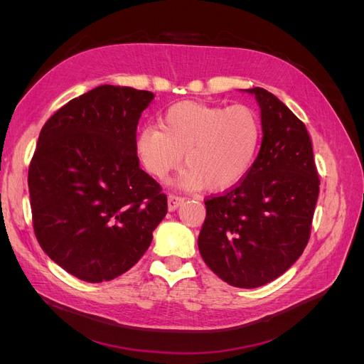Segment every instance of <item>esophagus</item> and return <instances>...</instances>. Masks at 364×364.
Instances as JSON below:
<instances>
[{"label": "esophagus", "instance_id": "obj_1", "mask_svg": "<svg viewBox=\"0 0 364 364\" xmlns=\"http://www.w3.org/2000/svg\"><path fill=\"white\" fill-rule=\"evenodd\" d=\"M183 197L181 196H176V194H168V199H167V203H168V211H174V209H178L182 203H183Z\"/></svg>", "mask_w": 364, "mask_h": 364}]
</instances>
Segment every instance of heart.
<instances>
[{
  "label": "heart",
  "mask_w": 364,
  "mask_h": 364,
  "mask_svg": "<svg viewBox=\"0 0 364 364\" xmlns=\"http://www.w3.org/2000/svg\"><path fill=\"white\" fill-rule=\"evenodd\" d=\"M261 118L246 105L220 106L181 102L168 107L161 127L139 130L135 151L153 178L165 179L183 159L188 165L179 185L228 190L252 168L261 142Z\"/></svg>",
  "instance_id": "b5f03b06"
}]
</instances>
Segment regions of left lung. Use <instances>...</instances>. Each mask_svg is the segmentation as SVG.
<instances>
[{
  "label": "left lung",
  "instance_id": "1",
  "mask_svg": "<svg viewBox=\"0 0 364 364\" xmlns=\"http://www.w3.org/2000/svg\"><path fill=\"white\" fill-rule=\"evenodd\" d=\"M262 142L249 173L205 200L200 255L220 279L255 289L289 270L310 240L318 174L306 127L279 98L252 87Z\"/></svg>",
  "mask_w": 364,
  "mask_h": 364
}]
</instances>
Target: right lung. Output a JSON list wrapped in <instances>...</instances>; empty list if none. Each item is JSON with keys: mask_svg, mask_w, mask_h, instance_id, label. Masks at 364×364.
Listing matches in <instances>:
<instances>
[{"mask_svg": "<svg viewBox=\"0 0 364 364\" xmlns=\"http://www.w3.org/2000/svg\"><path fill=\"white\" fill-rule=\"evenodd\" d=\"M153 97L97 86L62 106L39 134L28 168L33 229L42 250L82 281H111L134 267L167 214V196L135 151Z\"/></svg>", "mask_w": 364, "mask_h": 364, "instance_id": "add662e5", "label": "right lung"}]
</instances>
